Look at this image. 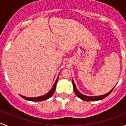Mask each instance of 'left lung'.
<instances>
[{
    "label": "left lung",
    "instance_id": "1",
    "mask_svg": "<svg viewBox=\"0 0 126 126\" xmlns=\"http://www.w3.org/2000/svg\"><path fill=\"white\" fill-rule=\"evenodd\" d=\"M72 85H73V87H74V91L75 94L77 95V96L78 97H79L80 99H81L82 100L85 101H99V100H101L104 99L105 97H106L107 96H109L110 93H111V91H113L114 88H113L111 90H110L109 92H108L107 93L103 95H101V96H85V95L81 93H80L79 91V90H77V88H76V85H75L73 79H72Z\"/></svg>",
    "mask_w": 126,
    "mask_h": 126
}]
</instances>
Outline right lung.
Here are the masks:
<instances>
[{
    "label": "right lung",
    "instance_id": "obj_1",
    "mask_svg": "<svg viewBox=\"0 0 126 126\" xmlns=\"http://www.w3.org/2000/svg\"><path fill=\"white\" fill-rule=\"evenodd\" d=\"M58 76H59V74H58V77H57V80H56L55 83H54V85H53L52 88L50 89V91H49L47 94L43 95V96H39V97H25V96H22V95H20V94L19 95L22 97V98H24V99L27 100V101H45V100L48 99L50 98V97H52V95L54 94V93H55V89H56V85H57V82H58Z\"/></svg>",
    "mask_w": 126,
    "mask_h": 126
}]
</instances>
